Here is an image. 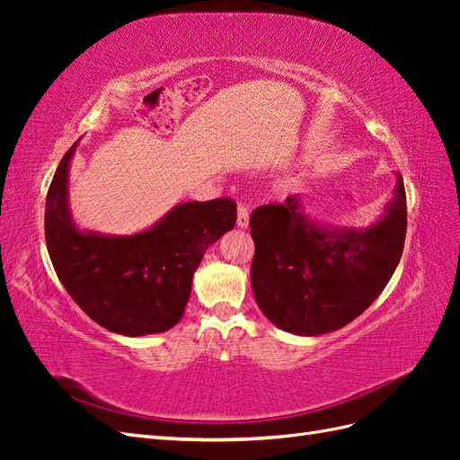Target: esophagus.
<instances>
[{
  "label": "esophagus",
  "instance_id": "34e87169",
  "mask_svg": "<svg viewBox=\"0 0 460 460\" xmlns=\"http://www.w3.org/2000/svg\"><path fill=\"white\" fill-rule=\"evenodd\" d=\"M238 226L240 228L249 226V208L245 203H238Z\"/></svg>",
  "mask_w": 460,
  "mask_h": 460
}]
</instances>
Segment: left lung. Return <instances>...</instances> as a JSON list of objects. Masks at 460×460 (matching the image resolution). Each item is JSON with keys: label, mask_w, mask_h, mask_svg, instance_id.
<instances>
[{"label": "left lung", "mask_w": 460, "mask_h": 460, "mask_svg": "<svg viewBox=\"0 0 460 460\" xmlns=\"http://www.w3.org/2000/svg\"><path fill=\"white\" fill-rule=\"evenodd\" d=\"M249 226L259 309L286 332L320 336L363 314L395 272L407 234L405 184L399 174L387 215L367 230L318 226L297 196L257 207Z\"/></svg>", "instance_id": "left-lung-1"}]
</instances>
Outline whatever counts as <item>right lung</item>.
<instances>
[{"label":"right lung","mask_w":460,"mask_h":460,"mask_svg":"<svg viewBox=\"0 0 460 460\" xmlns=\"http://www.w3.org/2000/svg\"><path fill=\"white\" fill-rule=\"evenodd\" d=\"M75 149L65 153L46 198V245L61 284L93 323L115 333L136 338L172 328L207 247L235 225V201L182 203L159 225L124 238L82 234L66 207Z\"/></svg>","instance_id":"obj_1"}]
</instances>
